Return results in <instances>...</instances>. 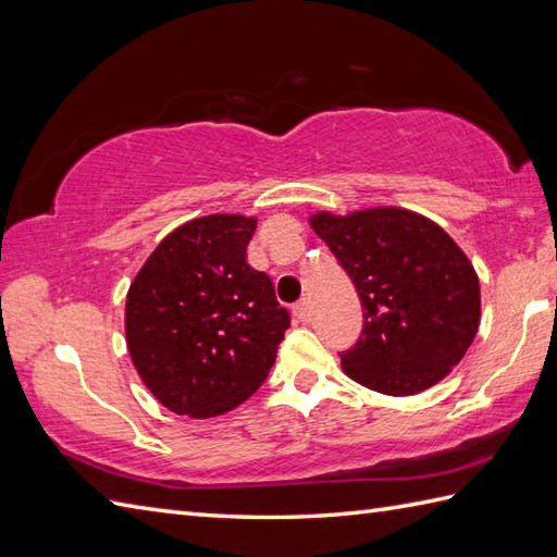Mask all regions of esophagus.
<instances>
[{"mask_svg":"<svg viewBox=\"0 0 557 557\" xmlns=\"http://www.w3.org/2000/svg\"><path fill=\"white\" fill-rule=\"evenodd\" d=\"M294 315H297L301 323H309V321H311V309H309V301L301 299L299 304H294Z\"/></svg>","mask_w":557,"mask_h":557,"instance_id":"34e87169","label":"esophagus"}]
</instances>
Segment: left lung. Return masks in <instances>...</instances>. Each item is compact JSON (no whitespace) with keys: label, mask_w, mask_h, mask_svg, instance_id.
Instances as JSON below:
<instances>
[{"label":"left lung","mask_w":557,"mask_h":557,"mask_svg":"<svg viewBox=\"0 0 557 557\" xmlns=\"http://www.w3.org/2000/svg\"><path fill=\"white\" fill-rule=\"evenodd\" d=\"M309 224L349 272L363 304V335L342 354V371L393 397L441 383L481 323L479 275L453 236L397 206L347 215L318 210Z\"/></svg>","instance_id":"1"}]
</instances>
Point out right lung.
<instances>
[{"instance_id": "obj_1", "label": "right lung", "mask_w": 557, "mask_h": 557, "mask_svg": "<svg viewBox=\"0 0 557 557\" xmlns=\"http://www.w3.org/2000/svg\"><path fill=\"white\" fill-rule=\"evenodd\" d=\"M258 218L215 212L170 232L126 294V347L156 399L212 419L251 397L289 327L265 272L246 263Z\"/></svg>"}]
</instances>
